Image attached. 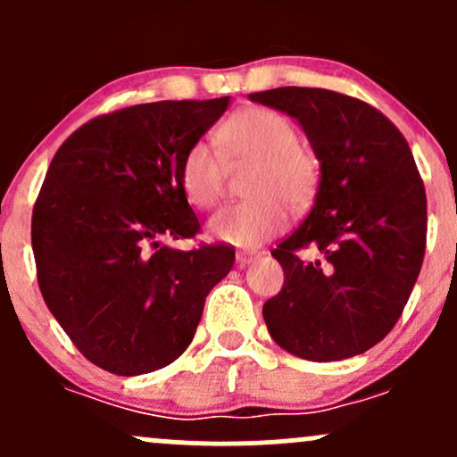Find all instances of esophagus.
<instances>
[{
    "label": "esophagus",
    "mask_w": 457,
    "mask_h": 457,
    "mask_svg": "<svg viewBox=\"0 0 457 457\" xmlns=\"http://www.w3.org/2000/svg\"><path fill=\"white\" fill-rule=\"evenodd\" d=\"M258 258H260V253H255V251H238V253H236V264L249 266V264H253Z\"/></svg>",
    "instance_id": "esophagus-1"
}]
</instances>
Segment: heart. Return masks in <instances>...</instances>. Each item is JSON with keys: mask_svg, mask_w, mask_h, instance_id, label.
Returning a JSON list of instances; mask_svg holds the SVG:
<instances>
[{"mask_svg": "<svg viewBox=\"0 0 457 457\" xmlns=\"http://www.w3.org/2000/svg\"><path fill=\"white\" fill-rule=\"evenodd\" d=\"M217 141L197 139L185 152L180 165V185L188 202L197 208H212L221 199L228 161L222 152L240 165H255L245 204L225 206L212 214L206 229L219 243L240 249H255L279 234L287 223V206L298 208L312 195L316 185L313 159L298 148V133L287 118L270 109H243L221 129Z\"/></svg>", "mask_w": 457, "mask_h": 457, "instance_id": "obj_1", "label": "heart"}]
</instances>
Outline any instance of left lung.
I'll return each instance as SVG.
<instances>
[{"label":"left lung","instance_id":"8db88e82","mask_svg":"<svg viewBox=\"0 0 457 457\" xmlns=\"http://www.w3.org/2000/svg\"><path fill=\"white\" fill-rule=\"evenodd\" d=\"M295 118L320 161L313 206L272 249L281 292L262 307L270 337L307 361H342L395 327L423 264L428 199L403 135L378 109L320 87L249 94ZM316 245V261L295 253Z\"/></svg>","mask_w":457,"mask_h":457}]
</instances>
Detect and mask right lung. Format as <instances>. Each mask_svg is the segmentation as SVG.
<instances>
[{"instance_id": "add662e5", "label": "right lung", "mask_w": 457, "mask_h": 457, "mask_svg": "<svg viewBox=\"0 0 457 457\" xmlns=\"http://www.w3.org/2000/svg\"><path fill=\"white\" fill-rule=\"evenodd\" d=\"M228 107L229 96L120 109L77 129L51 161L31 217L38 286L72 344L112 374L174 363L232 270L228 245L162 243L199 232L180 165Z\"/></svg>"}]
</instances>
